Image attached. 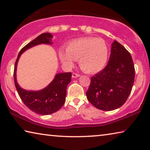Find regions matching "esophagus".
<instances>
[{
    "instance_id": "1",
    "label": "esophagus",
    "mask_w": 150,
    "mask_h": 150,
    "mask_svg": "<svg viewBox=\"0 0 150 150\" xmlns=\"http://www.w3.org/2000/svg\"><path fill=\"white\" fill-rule=\"evenodd\" d=\"M80 75L79 74H77V73H73L72 74V77L73 78H77L78 77H79Z\"/></svg>"
}]
</instances>
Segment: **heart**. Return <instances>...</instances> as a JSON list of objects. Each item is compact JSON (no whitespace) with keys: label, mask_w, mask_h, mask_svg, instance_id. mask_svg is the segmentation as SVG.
Returning a JSON list of instances; mask_svg holds the SVG:
<instances>
[{"label":"heart","mask_w":150,"mask_h":150,"mask_svg":"<svg viewBox=\"0 0 150 150\" xmlns=\"http://www.w3.org/2000/svg\"><path fill=\"white\" fill-rule=\"evenodd\" d=\"M59 59L63 64L71 66L79 61L81 70L87 73H96L106 65L108 48L105 40L96 38H83L68 43L66 52L61 50Z\"/></svg>","instance_id":"obj_1"}]
</instances>
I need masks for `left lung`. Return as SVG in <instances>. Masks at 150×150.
Returning <instances> with one entry per match:
<instances>
[{
  "instance_id": "left-lung-1",
  "label": "left lung",
  "mask_w": 150,
  "mask_h": 150,
  "mask_svg": "<svg viewBox=\"0 0 150 150\" xmlns=\"http://www.w3.org/2000/svg\"><path fill=\"white\" fill-rule=\"evenodd\" d=\"M134 77L135 69L130 54L115 40L107 65L91 77L86 93L87 99L100 110L117 109L126 103L130 95Z\"/></svg>"
}]
</instances>
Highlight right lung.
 <instances>
[{"instance_id":"right-lung-1","label":"right lung","mask_w":150,"mask_h":150,"mask_svg":"<svg viewBox=\"0 0 150 150\" xmlns=\"http://www.w3.org/2000/svg\"><path fill=\"white\" fill-rule=\"evenodd\" d=\"M52 38L53 35L50 33L40 34L20 50L14 65V84L20 98L30 110L41 115H51L55 112L64 105L67 87L71 80V73H57L55 75L54 80L46 87L40 91H26L20 87L17 83V63L20 55L25 51L36 45L52 44Z\"/></svg>"}]
</instances>
